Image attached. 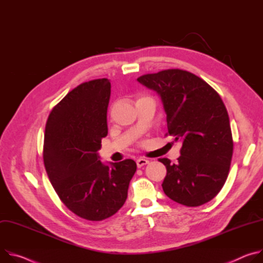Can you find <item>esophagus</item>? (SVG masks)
Wrapping results in <instances>:
<instances>
[{"label":"esophagus","mask_w":263,"mask_h":263,"mask_svg":"<svg viewBox=\"0 0 263 263\" xmlns=\"http://www.w3.org/2000/svg\"><path fill=\"white\" fill-rule=\"evenodd\" d=\"M148 163H149V161L146 160V159L140 158V159L137 160V166H138V168H141V167H143L144 165H146V164H148Z\"/></svg>","instance_id":"34e87169"}]
</instances>
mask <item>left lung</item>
<instances>
[{
  "instance_id": "left-lung-1",
  "label": "left lung",
  "mask_w": 263,
  "mask_h": 263,
  "mask_svg": "<svg viewBox=\"0 0 263 263\" xmlns=\"http://www.w3.org/2000/svg\"><path fill=\"white\" fill-rule=\"evenodd\" d=\"M161 98L168 134L183 144L177 164L160 159L167 169L165 194L187 207L210 201L228 178L233 139L227 108L205 80L179 70H164L137 79Z\"/></svg>"
}]
</instances>
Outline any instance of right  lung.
Returning <instances> with one entry per match:
<instances>
[{
  "instance_id": "right-lung-1",
  "label": "right lung",
  "mask_w": 263,
  "mask_h": 263,
  "mask_svg": "<svg viewBox=\"0 0 263 263\" xmlns=\"http://www.w3.org/2000/svg\"><path fill=\"white\" fill-rule=\"evenodd\" d=\"M109 97L107 78L79 84L52 109L45 130L44 164L54 190L69 210L93 221L124 205L137 170L130 159L100 161Z\"/></svg>"
}]
</instances>
